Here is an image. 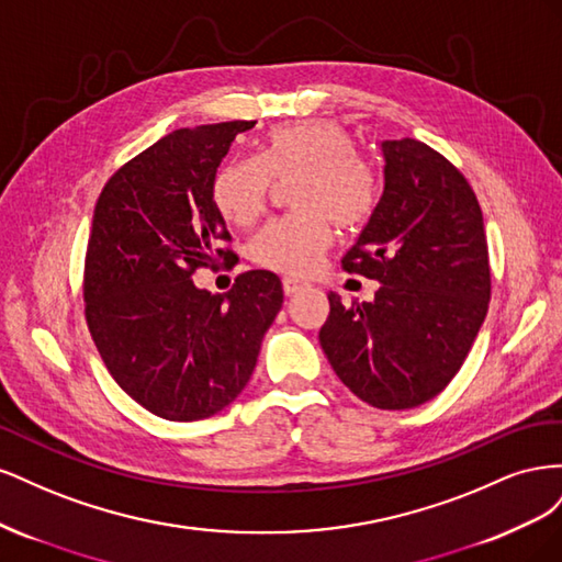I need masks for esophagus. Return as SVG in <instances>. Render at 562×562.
Returning a JSON list of instances; mask_svg holds the SVG:
<instances>
[{
    "label": "esophagus",
    "instance_id": "esophagus-1",
    "mask_svg": "<svg viewBox=\"0 0 562 562\" xmlns=\"http://www.w3.org/2000/svg\"><path fill=\"white\" fill-rule=\"evenodd\" d=\"M307 285H310L307 281H300L295 277H283V293L285 295H295V293L304 291V288H307Z\"/></svg>",
    "mask_w": 562,
    "mask_h": 562
}]
</instances>
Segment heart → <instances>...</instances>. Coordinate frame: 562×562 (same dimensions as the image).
I'll use <instances>...</instances> for the list:
<instances>
[{"label": "heart", "mask_w": 562, "mask_h": 562, "mask_svg": "<svg viewBox=\"0 0 562 562\" xmlns=\"http://www.w3.org/2000/svg\"><path fill=\"white\" fill-rule=\"evenodd\" d=\"M271 178L293 184L300 211L267 225L252 239L250 255L260 267L304 277L318 265L339 229L363 225L375 211L378 178L356 155L353 135L328 119H304L271 128L258 159L225 164L213 180V201L227 223L250 227L267 209Z\"/></svg>", "instance_id": "heart-1"}]
</instances>
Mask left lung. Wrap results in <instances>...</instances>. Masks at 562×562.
<instances>
[{
  "label": "left lung",
  "instance_id": "left-lung-1",
  "mask_svg": "<svg viewBox=\"0 0 562 562\" xmlns=\"http://www.w3.org/2000/svg\"><path fill=\"white\" fill-rule=\"evenodd\" d=\"M384 192L345 255L380 281L372 302L342 304L318 333L337 378L380 411L431 401L462 368L490 302L483 213L471 184L415 138L384 140Z\"/></svg>",
  "mask_w": 562,
  "mask_h": 562
}]
</instances>
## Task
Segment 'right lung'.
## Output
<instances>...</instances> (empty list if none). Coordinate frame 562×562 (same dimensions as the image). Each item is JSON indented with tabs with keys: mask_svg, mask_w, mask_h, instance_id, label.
<instances>
[{
	"mask_svg": "<svg viewBox=\"0 0 562 562\" xmlns=\"http://www.w3.org/2000/svg\"><path fill=\"white\" fill-rule=\"evenodd\" d=\"M255 122L178 128L124 164L98 196L83 302L110 375L151 415L206 419L248 384L283 288L274 271L239 274L211 295L192 274L232 258L213 201L217 166Z\"/></svg>",
	"mask_w": 562,
	"mask_h": 562,
	"instance_id": "obj_1",
	"label": "right lung"
}]
</instances>
